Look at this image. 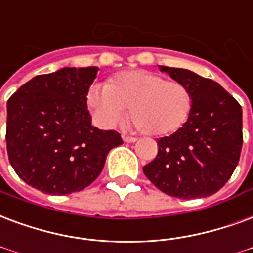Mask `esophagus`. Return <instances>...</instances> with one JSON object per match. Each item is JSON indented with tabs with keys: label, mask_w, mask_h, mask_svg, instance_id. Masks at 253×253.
I'll use <instances>...</instances> for the list:
<instances>
[{
	"label": "esophagus",
	"mask_w": 253,
	"mask_h": 253,
	"mask_svg": "<svg viewBox=\"0 0 253 253\" xmlns=\"http://www.w3.org/2000/svg\"><path fill=\"white\" fill-rule=\"evenodd\" d=\"M122 138H123V141L127 142V143H132V142L136 141L135 136L128 135V134H126V132H123V134H122Z\"/></svg>",
	"instance_id": "1"
}]
</instances>
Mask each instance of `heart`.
I'll list each match as a JSON object with an SVG mask.
<instances>
[{
    "label": "heart",
    "instance_id": "obj_1",
    "mask_svg": "<svg viewBox=\"0 0 253 253\" xmlns=\"http://www.w3.org/2000/svg\"><path fill=\"white\" fill-rule=\"evenodd\" d=\"M88 106L100 125L117 123L130 108L131 121L142 132L168 135L186 123L193 107V95L181 82L135 69L118 74L106 87L93 85L88 92Z\"/></svg>",
    "mask_w": 253,
    "mask_h": 253
}]
</instances>
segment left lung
I'll return each mask as SVG.
<instances>
[{
	"label": "left lung",
	"mask_w": 253,
	"mask_h": 253,
	"mask_svg": "<svg viewBox=\"0 0 253 253\" xmlns=\"http://www.w3.org/2000/svg\"><path fill=\"white\" fill-rule=\"evenodd\" d=\"M161 71L188 85L193 107L184 126L157 139L158 154L143 173L171 197L212 196L236 169L243 146V112L221 85L192 71L161 65Z\"/></svg>",
	"instance_id": "1"
}]
</instances>
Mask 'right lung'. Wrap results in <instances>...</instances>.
I'll return each mask as SVG.
<instances>
[{
	"mask_svg": "<svg viewBox=\"0 0 253 253\" xmlns=\"http://www.w3.org/2000/svg\"><path fill=\"white\" fill-rule=\"evenodd\" d=\"M98 68L39 75L7 100L9 162L28 185L48 194L80 192L98 178L108 151L122 145L115 130L91 125L87 95Z\"/></svg>",
	"mask_w": 253,
	"mask_h": 253,
	"instance_id": "obj_1",
	"label": "right lung"
}]
</instances>
